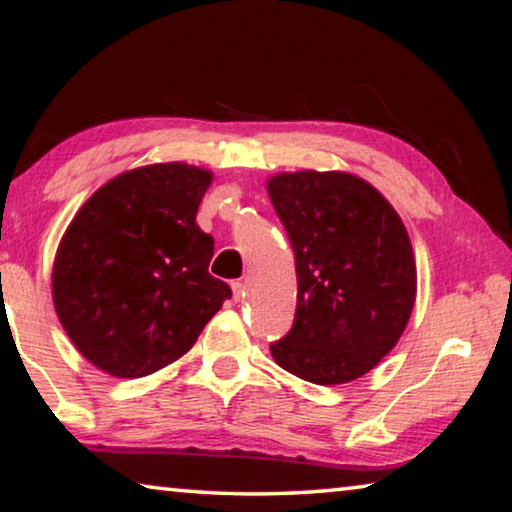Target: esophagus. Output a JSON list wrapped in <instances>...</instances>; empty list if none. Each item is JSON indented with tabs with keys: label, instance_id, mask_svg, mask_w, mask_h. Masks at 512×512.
<instances>
[{
	"label": "esophagus",
	"instance_id": "1",
	"mask_svg": "<svg viewBox=\"0 0 512 512\" xmlns=\"http://www.w3.org/2000/svg\"><path fill=\"white\" fill-rule=\"evenodd\" d=\"M244 296H246V284L241 282V280H235V282H232V298H235V302L244 300Z\"/></svg>",
	"mask_w": 512,
	"mask_h": 512
}]
</instances>
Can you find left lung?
<instances>
[{
	"instance_id": "1",
	"label": "left lung",
	"mask_w": 512,
	"mask_h": 512,
	"mask_svg": "<svg viewBox=\"0 0 512 512\" xmlns=\"http://www.w3.org/2000/svg\"><path fill=\"white\" fill-rule=\"evenodd\" d=\"M268 196L298 275L291 332L275 363L311 384L366 375L400 341L418 289L409 232L375 187L345 171L277 173Z\"/></svg>"
}]
</instances>
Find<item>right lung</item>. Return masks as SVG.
Instances as JSON below:
<instances>
[{
    "label": "right lung",
    "mask_w": 512,
    "mask_h": 512,
    "mask_svg": "<svg viewBox=\"0 0 512 512\" xmlns=\"http://www.w3.org/2000/svg\"><path fill=\"white\" fill-rule=\"evenodd\" d=\"M212 171L149 164L99 187L65 230L51 273L56 314L85 359L133 379L192 348L232 291L210 275L196 225Z\"/></svg>",
    "instance_id": "right-lung-1"
}]
</instances>
